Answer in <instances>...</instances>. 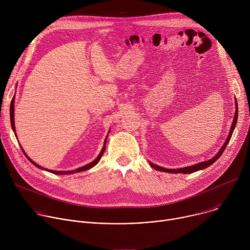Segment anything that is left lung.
<instances>
[{
	"label": "left lung",
	"instance_id": "obj_1",
	"mask_svg": "<svg viewBox=\"0 0 250 250\" xmlns=\"http://www.w3.org/2000/svg\"><path fill=\"white\" fill-rule=\"evenodd\" d=\"M235 102V114H234V118H233V122H232V125H231V127H230V130H229V136L226 140V142L224 144V146H222V148L220 149V151L213 156L211 159L208 160V161H203V162H200L198 164H195V165H192V166H188V167H184V168H178V169H166V168H163V167H160L158 165H155L151 162H149V165L155 169V170H158V171H162V172H167V173H183V174H190V173H193V172H196V171H199V170H202V169H205L207 167H208L209 165H211L213 162H216L220 156L223 154V152L225 151L226 149V146L229 145V139L232 135V132L234 130V127H235V125L237 123V116H238V111H237V102L236 100L234 101Z\"/></svg>",
	"mask_w": 250,
	"mask_h": 250
}]
</instances>
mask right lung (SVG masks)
<instances>
[{
  "instance_id": "obj_1",
  "label": "right lung",
  "mask_w": 250,
  "mask_h": 250,
  "mask_svg": "<svg viewBox=\"0 0 250 250\" xmlns=\"http://www.w3.org/2000/svg\"><path fill=\"white\" fill-rule=\"evenodd\" d=\"M14 103H15V97L13 98V100H12V102H11V108H10V116H11V124H12V128H13V130L14 131H16V127H15V120H14V112H15V109H14V106H15V104H14ZM16 136H17V134H16ZM106 138H108V136L105 137V139H104V146H103V148H102V150H101V152H100V154L98 155V157L94 160V161H92L91 163H89V164H87V165H85V166H82V167H80V168H77V169H75V170H71V171H55V170H49V169H46V168H43V167H42V166H40L39 164H37L35 163L34 161H32L27 155H26V153L23 151V149L21 148V150L23 151V153H24V155L26 156V158L33 164V165H35L37 167H39V168H41V169H43V170H45V171H48V172H51V173H53V174H57V175H66V174H73V173H77V172H82V171H86V170H88V169H90V168H92V167H94L100 160H101V158H102V156H103V154H104V149H105V142H106Z\"/></svg>"
}]
</instances>
